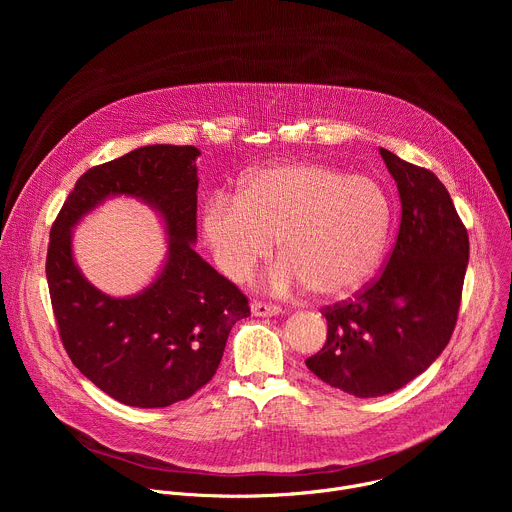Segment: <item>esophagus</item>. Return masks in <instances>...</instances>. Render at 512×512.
<instances>
[{
	"mask_svg": "<svg viewBox=\"0 0 512 512\" xmlns=\"http://www.w3.org/2000/svg\"><path fill=\"white\" fill-rule=\"evenodd\" d=\"M251 314L261 316V318H271V316H279L281 308L273 306V304H265V302H253L251 304Z\"/></svg>",
	"mask_w": 512,
	"mask_h": 512,
	"instance_id": "obj_1",
	"label": "esophagus"
}]
</instances>
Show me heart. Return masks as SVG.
I'll return each instance as SVG.
<instances>
[{"mask_svg": "<svg viewBox=\"0 0 512 512\" xmlns=\"http://www.w3.org/2000/svg\"><path fill=\"white\" fill-rule=\"evenodd\" d=\"M395 206L373 176L322 164L269 166L247 176L237 198L212 196L202 210V233L227 277L245 281L271 255L265 275L275 294L312 287L324 300L356 294L379 271Z\"/></svg>", "mask_w": 512, "mask_h": 512, "instance_id": "heart-1", "label": "heart"}]
</instances>
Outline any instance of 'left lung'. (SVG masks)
<instances>
[{"instance_id": "1", "label": "left lung", "mask_w": 512, "mask_h": 512, "mask_svg": "<svg viewBox=\"0 0 512 512\" xmlns=\"http://www.w3.org/2000/svg\"><path fill=\"white\" fill-rule=\"evenodd\" d=\"M397 182L401 225L385 271L350 302L324 308L328 336L306 367L324 383L369 399L429 369L448 346L468 267V233L450 192L425 168L381 148Z\"/></svg>"}]
</instances>
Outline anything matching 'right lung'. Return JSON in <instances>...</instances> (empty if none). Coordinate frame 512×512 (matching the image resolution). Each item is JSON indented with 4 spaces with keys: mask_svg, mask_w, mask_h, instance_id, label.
<instances>
[{
    "mask_svg": "<svg viewBox=\"0 0 512 512\" xmlns=\"http://www.w3.org/2000/svg\"><path fill=\"white\" fill-rule=\"evenodd\" d=\"M198 156L194 145L158 143L91 168L50 231L46 279L66 354L93 385L129 407L192 397L214 377L235 322L249 316L239 287L192 249ZM115 195L154 207L169 235L159 275L125 299L97 290L71 255V231Z\"/></svg>",
    "mask_w": 512,
    "mask_h": 512,
    "instance_id": "1",
    "label": "right lung"
}]
</instances>
